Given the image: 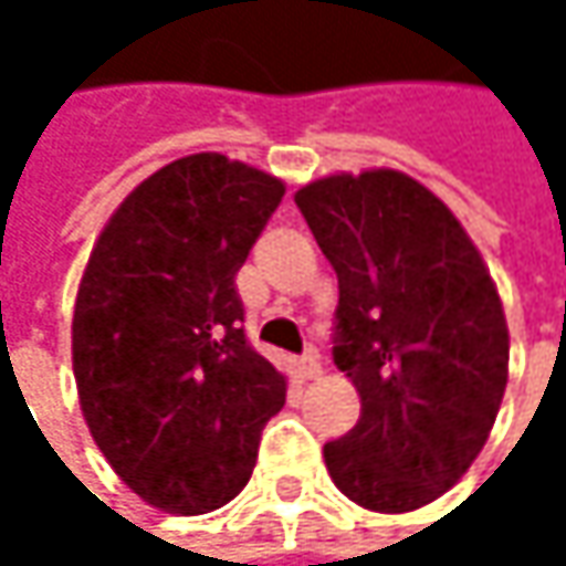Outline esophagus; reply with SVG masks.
<instances>
[{
  "instance_id": "34e87169",
  "label": "esophagus",
  "mask_w": 566,
  "mask_h": 566,
  "mask_svg": "<svg viewBox=\"0 0 566 566\" xmlns=\"http://www.w3.org/2000/svg\"><path fill=\"white\" fill-rule=\"evenodd\" d=\"M294 374H297L301 380H314V377L321 374V360H317V354L311 350V354L297 357V360H294Z\"/></svg>"
}]
</instances>
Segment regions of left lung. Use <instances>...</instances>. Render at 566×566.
<instances>
[{
	"instance_id": "left-lung-1",
	"label": "left lung",
	"mask_w": 566,
	"mask_h": 566,
	"mask_svg": "<svg viewBox=\"0 0 566 566\" xmlns=\"http://www.w3.org/2000/svg\"><path fill=\"white\" fill-rule=\"evenodd\" d=\"M337 272L334 364L357 426L324 446L334 485L399 514L436 502L482 452L509 384L495 282L449 206L396 170L337 172L294 192Z\"/></svg>"
}]
</instances>
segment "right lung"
<instances>
[{
  "label": "right lung",
  "instance_id": "obj_1",
  "mask_svg": "<svg viewBox=\"0 0 566 566\" xmlns=\"http://www.w3.org/2000/svg\"><path fill=\"white\" fill-rule=\"evenodd\" d=\"M282 196L269 172L192 154L147 176L87 259L71 321L81 409L111 469L154 509L232 502L284 406L235 287Z\"/></svg>",
  "mask_w": 566,
  "mask_h": 566
}]
</instances>
